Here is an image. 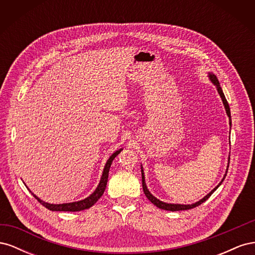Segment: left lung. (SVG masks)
<instances>
[{
  "label": "left lung",
  "mask_w": 255,
  "mask_h": 255,
  "mask_svg": "<svg viewBox=\"0 0 255 255\" xmlns=\"http://www.w3.org/2000/svg\"><path fill=\"white\" fill-rule=\"evenodd\" d=\"M208 78H210L211 82L215 85L216 88H217V90H218V94H219V96H220V98H221V100H222V103H223V105H225V109H226L227 115H228V117H229V119H230V126H231V125H232V122H231V112H230V106H229V103H228V101H227V99H226L225 95H223V91H222V89H221V87H220V84H219V81H218V79H217V76H216L214 73L210 72V73H208ZM229 163H230V157H229ZM229 163H228V167H227L226 174H225V176H223V179L221 180V182H220V183L217 185V186H216V187H215V188L210 192V194H207L203 199H201V200H200V201H198V202H196V203H194V204H173V203H166V202L160 201V200H158L157 198L154 197V196L151 194V192L149 191L148 187H146L145 181H144L143 169H142V167H141V179H142V188H143V192H144L145 197L148 198L154 205L157 206L158 208H161V210H165V211H171V212L190 210V208H194V207H196V206H199L200 204H202L204 201H206V200L212 196L213 192L220 186L221 183L223 182V180H225V177L227 176V172H228V169H229Z\"/></svg>",
  "instance_id": "left-lung-1"
}]
</instances>
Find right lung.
Here are the masks:
<instances>
[{
	"label": "right lung",
	"mask_w": 255,
	"mask_h": 255,
	"mask_svg": "<svg viewBox=\"0 0 255 255\" xmlns=\"http://www.w3.org/2000/svg\"><path fill=\"white\" fill-rule=\"evenodd\" d=\"M121 151H122V149L116 151L115 153L112 154L111 157L107 159L103 173H102V177H101V180H100L98 187L89 197L85 198L84 200H81V201L71 202V203H63V204H51V203H47V202L42 201V200H40L36 195H34L32 191L30 192H32V195L38 200V202H40L44 207H47L48 210L53 211V212H55V211L56 212H80L83 210H87V208L94 205L104 194V190L106 188V184H107V179H109V172H110L111 165L113 163V160L115 159V157L117 156Z\"/></svg>",
	"instance_id": "obj_1"
}]
</instances>
